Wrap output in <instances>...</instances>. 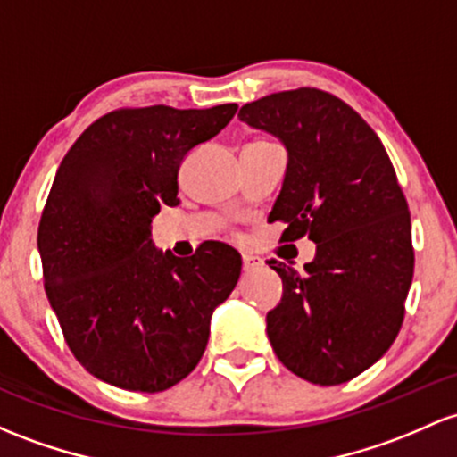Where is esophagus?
<instances>
[{
    "label": "esophagus",
    "instance_id": "esophagus-1",
    "mask_svg": "<svg viewBox=\"0 0 457 457\" xmlns=\"http://www.w3.org/2000/svg\"><path fill=\"white\" fill-rule=\"evenodd\" d=\"M262 267V260L258 258V255H252V253H243V269L245 270H253Z\"/></svg>",
    "mask_w": 457,
    "mask_h": 457
}]
</instances>
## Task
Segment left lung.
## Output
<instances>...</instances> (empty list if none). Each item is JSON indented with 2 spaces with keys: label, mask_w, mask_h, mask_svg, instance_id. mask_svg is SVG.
<instances>
[{
  "label": "left lung",
  "mask_w": 457,
  "mask_h": 457,
  "mask_svg": "<svg viewBox=\"0 0 457 457\" xmlns=\"http://www.w3.org/2000/svg\"><path fill=\"white\" fill-rule=\"evenodd\" d=\"M238 117L288 154L269 219L288 223L284 240L317 245L302 273L269 262L284 284L267 314L270 347L308 382H349L397 338L412 284L410 212L393 162L367 121L325 90L267 95Z\"/></svg>",
  "instance_id": "8db88e82"
}]
</instances>
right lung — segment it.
Instances as JSON below:
<instances>
[{
  "instance_id": "1",
  "label": "right lung",
  "mask_w": 457,
  "mask_h": 457,
  "mask_svg": "<svg viewBox=\"0 0 457 457\" xmlns=\"http://www.w3.org/2000/svg\"><path fill=\"white\" fill-rule=\"evenodd\" d=\"M237 108L117 110L60 162L38 225L45 293L78 362L102 382L160 393L202 360L243 260L217 240L190 258L162 252L152 219L179 204V164Z\"/></svg>"
}]
</instances>
